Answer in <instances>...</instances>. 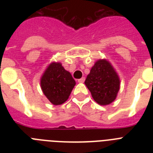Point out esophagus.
I'll return each instance as SVG.
<instances>
[{"label": "esophagus", "mask_w": 153, "mask_h": 153, "mask_svg": "<svg viewBox=\"0 0 153 153\" xmlns=\"http://www.w3.org/2000/svg\"><path fill=\"white\" fill-rule=\"evenodd\" d=\"M78 82H85V77H82L81 79H78Z\"/></svg>", "instance_id": "obj_1"}]
</instances>
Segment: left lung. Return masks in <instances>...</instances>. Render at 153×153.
Masks as SVG:
<instances>
[{"instance_id": "obj_1", "label": "left lung", "mask_w": 153, "mask_h": 153, "mask_svg": "<svg viewBox=\"0 0 153 153\" xmlns=\"http://www.w3.org/2000/svg\"><path fill=\"white\" fill-rule=\"evenodd\" d=\"M94 100L102 105L114 102L120 89V79L106 59H99L91 68L85 81Z\"/></svg>"}]
</instances>
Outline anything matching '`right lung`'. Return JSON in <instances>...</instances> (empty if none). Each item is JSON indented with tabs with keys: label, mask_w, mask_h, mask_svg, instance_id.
<instances>
[{
	"label": "right lung",
	"mask_w": 153,
	"mask_h": 153,
	"mask_svg": "<svg viewBox=\"0 0 153 153\" xmlns=\"http://www.w3.org/2000/svg\"><path fill=\"white\" fill-rule=\"evenodd\" d=\"M40 86L47 98L58 105L68 99L75 81L60 62H51L42 75Z\"/></svg>",
	"instance_id": "1"
}]
</instances>
